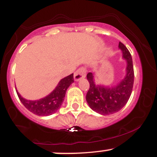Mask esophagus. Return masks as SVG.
Segmentation results:
<instances>
[{"mask_svg": "<svg viewBox=\"0 0 157 157\" xmlns=\"http://www.w3.org/2000/svg\"><path fill=\"white\" fill-rule=\"evenodd\" d=\"M86 68L83 67L80 68L75 72V75H74V79H75V81H79L80 79L86 77Z\"/></svg>", "mask_w": 157, "mask_h": 157, "instance_id": "1", "label": "esophagus"}]
</instances>
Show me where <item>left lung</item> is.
<instances>
[{
  "label": "left lung",
  "instance_id": "left-lung-1",
  "mask_svg": "<svg viewBox=\"0 0 157 157\" xmlns=\"http://www.w3.org/2000/svg\"><path fill=\"white\" fill-rule=\"evenodd\" d=\"M119 48L122 53V58L126 60L125 75L124 78L114 86L96 85L94 75L89 72L87 80L90 88L86 94V101L93 111L102 115H109L120 111L127 102L132 92L134 73L132 57L128 49L121 42Z\"/></svg>",
  "mask_w": 157,
  "mask_h": 157
}]
</instances>
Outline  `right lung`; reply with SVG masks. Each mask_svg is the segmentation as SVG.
<instances>
[{
    "instance_id": "obj_1",
    "label": "right lung",
    "mask_w": 157,
    "mask_h": 157,
    "mask_svg": "<svg viewBox=\"0 0 157 157\" xmlns=\"http://www.w3.org/2000/svg\"><path fill=\"white\" fill-rule=\"evenodd\" d=\"M72 82H74V74L60 80L49 94L37 100H26L21 97L17 89L16 91L21 102L29 111L38 116H49L60 109L64 100L66 91Z\"/></svg>"
}]
</instances>
